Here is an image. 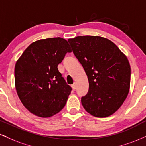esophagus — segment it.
I'll use <instances>...</instances> for the list:
<instances>
[{
  "label": "esophagus",
  "instance_id": "34e87169",
  "mask_svg": "<svg viewBox=\"0 0 146 146\" xmlns=\"http://www.w3.org/2000/svg\"><path fill=\"white\" fill-rule=\"evenodd\" d=\"M76 83H74L72 85V88L73 90H75L76 89Z\"/></svg>",
  "mask_w": 146,
  "mask_h": 146
}]
</instances>
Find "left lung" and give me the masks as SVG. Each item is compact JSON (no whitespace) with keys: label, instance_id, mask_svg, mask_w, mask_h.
<instances>
[{"label":"left lung","instance_id":"1","mask_svg":"<svg viewBox=\"0 0 146 146\" xmlns=\"http://www.w3.org/2000/svg\"><path fill=\"white\" fill-rule=\"evenodd\" d=\"M68 41L89 80V91L81 98L84 108L98 118L113 114L129 91L128 59L114 42L105 38L84 36Z\"/></svg>","mask_w":146,"mask_h":146}]
</instances>
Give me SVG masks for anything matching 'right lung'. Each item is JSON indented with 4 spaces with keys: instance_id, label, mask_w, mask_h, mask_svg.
Listing matches in <instances>:
<instances>
[{
    "instance_id": "obj_1",
    "label": "right lung",
    "mask_w": 146,
    "mask_h": 146,
    "mask_svg": "<svg viewBox=\"0 0 146 146\" xmlns=\"http://www.w3.org/2000/svg\"><path fill=\"white\" fill-rule=\"evenodd\" d=\"M70 52L64 38L42 39L30 44L16 62V91L23 105L33 114L48 118L64 108L72 87L57 66Z\"/></svg>"
}]
</instances>
